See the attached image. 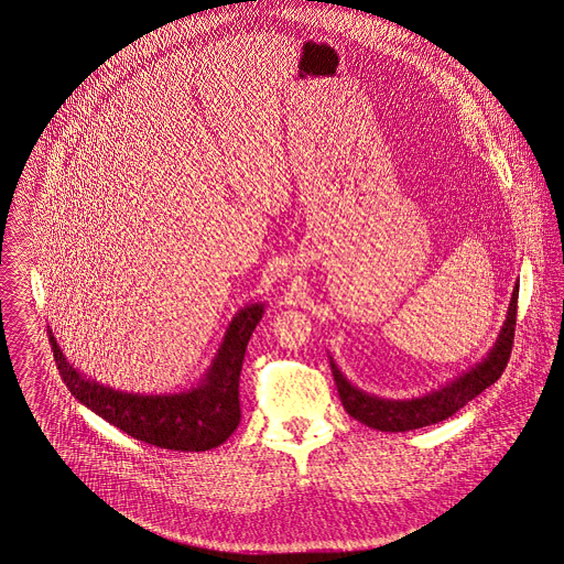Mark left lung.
<instances>
[{"instance_id": "left-lung-1", "label": "left lung", "mask_w": 564, "mask_h": 564, "mask_svg": "<svg viewBox=\"0 0 564 564\" xmlns=\"http://www.w3.org/2000/svg\"><path fill=\"white\" fill-rule=\"evenodd\" d=\"M518 295H520V282L513 286L505 325L496 338V344L489 348L488 355L464 375L453 378L447 384L419 398L387 400V398L366 393L359 387L350 384V380L339 372L334 357H329L344 411L352 419L380 432H409V430L425 427V425L449 419L451 414L457 413L462 406L475 400L505 372L511 355V346H513V334H516Z\"/></svg>"}]
</instances>
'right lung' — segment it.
Instances as JSON below:
<instances>
[{
  "label": "right lung",
  "instance_id": "add662e5",
  "mask_svg": "<svg viewBox=\"0 0 564 564\" xmlns=\"http://www.w3.org/2000/svg\"><path fill=\"white\" fill-rule=\"evenodd\" d=\"M263 314L264 303L243 305L228 323L207 372L198 384L180 393H128L87 378L66 359L53 332L46 334L62 380L91 413L160 449L207 451L220 447L241 421L239 375Z\"/></svg>",
  "mask_w": 564,
  "mask_h": 564
}]
</instances>
